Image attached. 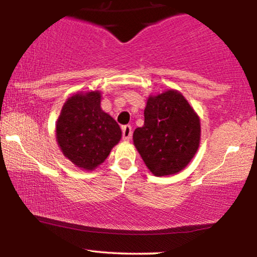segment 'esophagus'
I'll use <instances>...</instances> for the list:
<instances>
[{
  "instance_id": "1",
  "label": "esophagus",
  "mask_w": 257,
  "mask_h": 257,
  "mask_svg": "<svg viewBox=\"0 0 257 257\" xmlns=\"http://www.w3.org/2000/svg\"><path fill=\"white\" fill-rule=\"evenodd\" d=\"M133 134V129L131 125H123L122 126V135H123V140L128 141L131 140Z\"/></svg>"
}]
</instances>
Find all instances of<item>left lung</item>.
<instances>
[{
    "label": "left lung",
    "mask_w": 257,
    "mask_h": 257,
    "mask_svg": "<svg viewBox=\"0 0 257 257\" xmlns=\"http://www.w3.org/2000/svg\"><path fill=\"white\" fill-rule=\"evenodd\" d=\"M144 116L133 141L150 172L168 176L185 169L200 143V120L192 106L180 91L169 89L149 96Z\"/></svg>",
    "instance_id": "8db88e82"
}]
</instances>
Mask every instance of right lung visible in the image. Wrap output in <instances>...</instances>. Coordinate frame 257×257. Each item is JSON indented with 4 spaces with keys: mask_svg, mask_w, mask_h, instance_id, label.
Wrapping results in <instances>:
<instances>
[{
    "mask_svg": "<svg viewBox=\"0 0 257 257\" xmlns=\"http://www.w3.org/2000/svg\"><path fill=\"white\" fill-rule=\"evenodd\" d=\"M99 90L81 91L65 101L55 123V139L63 155L82 170L99 167L119 143L122 131L102 111Z\"/></svg>",
    "mask_w": 257,
    "mask_h": 257,
    "instance_id": "add662e5",
    "label": "right lung"
}]
</instances>
